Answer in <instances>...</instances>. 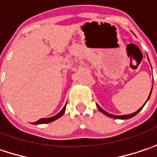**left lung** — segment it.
Listing matches in <instances>:
<instances>
[{
    "label": "left lung",
    "instance_id": "obj_1",
    "mask_svg": "<svg viewBox=\"0 0 157 157\" xmlns=\"http://www.w3.org/2000/svg\"><path fill=\"white\" fill-rule=\"evenodd\" d=\"M151 91H152V90H151ZM151 91H150V94H151ZM150 94H149V97H150ZM149 97H148V98H149ZM147 98V99H148ZM145 105V104H144ZM98 108V110L101 112V113H103L104 115H107V116H109V117H112V118H115V119H129V118H132V117H133V116H135V115H137L141 109H142V107L144 106H142V107H140L139 110H137L136 112H134V113H132V114H131V115H111V114H109V113H107V112H106L105 110H103L100 106H98V105H97Z\"/></svg>",
    "mask_w": 157,
    "mask_h": 157
}]
</instances>
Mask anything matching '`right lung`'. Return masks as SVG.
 I'll list each match as a JSON object with an SVG mask.
<instances>
[{
  "label": "right lung",
  "mask_w": 157,
  "mask_h": 157,
  "mask_svg": "<svg viewBox=\"0 0 157 157\" xmlns=\"http://www.w3.org/2000/svg\"><path fill=\"white\" fill-rule=\"evenodd\" d=\"M65 110H66V106L63 107V109L60 111L59 113L58 114V115H56L55 116H52V117H50V118H42V119H40V120H38L37 122H35L34 123V124H47V123H51L52 121H55L56 119H58V118H59L61 117L63 114L65 113Z\"/></svg>",
  "instance_id": "1"
}]
</instances>
